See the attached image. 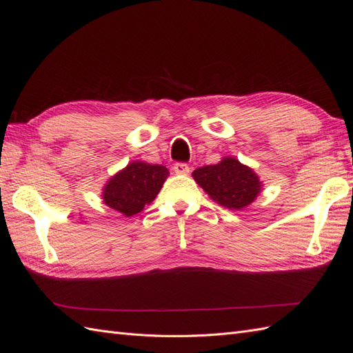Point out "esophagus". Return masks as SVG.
I'll return each mask as SVG.
<instances>
[{"instance_id":"obj_1","label":"esophagus","mask_w":353,"mask_h":353,"mask_svg":"<svg viewBox=\"0 0 353 353\" xmlns=\"http://www.w3.org/2000/svg\"><path fill=\"white\" fill-rule=\"evenodd\" d=\"M173 170H174L176 174H188V173H190V167H188V163H185V162H176Z\"/></svg>"}]
</instances>
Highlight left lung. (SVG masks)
Masks as SVG:
<instances>
[{"label": "left lung", "instance_id": "8db88e82", "mask_svg": "<svg viewBox=\"0 0 353 353\" xmlns=\"http://www.w3.org/2000/svg\"><path fill=\"white\" fill-rule=\"evenodd\" d=\"M192 177L212 200L230 210L247 208L257 199L263 186L250 167L230 157L215 165L194 170Z\"/></svg>", "mask_w": 353, "mask_h": 353}]
</instances>
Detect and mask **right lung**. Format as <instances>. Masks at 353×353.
<instances>
[{
	"mask_svg": "<svg viewBox=\"0 0 353 353\" xmlns=\"http://www.w3.org/2000/svg\"><path fill=\"white\" fill-rule=\"evenodd\" d=\"M168 174V170L158 163L130 162L103 186V203L125 216L137 215L157 199Z\"/></svg>",
	"mask_w": 353,
	"mask_h": 353,
	"instance_id": "obj_1",
	"label": "right lung"
}]
</instances>
